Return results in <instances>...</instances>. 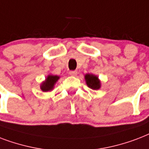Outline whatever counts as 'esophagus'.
Wrapping results in <instances>:
<instances>
[{"instance_id":"34e87169","label":"esophagus","mask_w":149,"mask_h":149,"mask_svg":"<svg viewBox=\"0 0 149 149\" xmlns=\"http://www.w3.org/2000/svg\"><path fill=\"white\" fill-rule=\"evenodd\" d=\"M69 74H70L71 76H76L77 75V74H78V72L76 71H71L69 72Z\"/></svg>"}]
</instances>
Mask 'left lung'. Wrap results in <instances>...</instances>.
I'll return each instance as SVG.
<instances>
[{
    "mask_svg": "<svg viewBox=\"0 0 149 149\" xmlns=\"http://www.w3.org/2000/svg\"><path fill=\"white\" fill-rule=\"evenodd\" d=\"M85 79L88 86L93 90L100 89L101 87L100 80L96 75L92 74H86L85 76Z\"/></svg>",
    "mask_w": 149,
    "mask_h": 149,
    "instance_id": "left-lung-1",
    "label": "left lung"
}]
</instances>
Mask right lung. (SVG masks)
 Wrapping results in <instances>:
<instances>
[{
    "mask_svg": "<svg viewBox=\"0 0 149 149\" xmlns=\"http://www.w3.org/2000/svg\"><path fill=\"white\" fill-rule=\"evenodd\" d=\"M60 77L57 75H53V74H49L47 76L46 80L41 84L40 88L43 92H49L53 90L54 87V85L56 84Z\"/></svg>",
    "mask_w": 149,
    "mask_h": 149,
    "instance_id": "obj_1",
    "label": "right lung"
}]
</instances>
